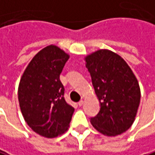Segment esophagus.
<instances>
[{
	"mask_svg": "<svg viewBox=\"0 0 155 155\" xmlns=\"http://www.w3.org/2000/svg\"><path fill=\"white\" fill-rule=\"evenodd\" d=\"M83 103H84V101H83V100H81V101H79V102H78V106H81L82 105H83Z\"/></svg>",
	"mask_w": 155,
	"mask_h": 155,
	"instance_id": "34e87169",
	"label": "esophagus"
}]
</instances>
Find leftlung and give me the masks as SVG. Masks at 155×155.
Masks as SVG:
<instances>
[{
    "label": "left lung",
    "instance_id": "8db88e82",
    "mask_svg": "<svg viewBox=\"0 0 155 155\" xmlns=\"http://www.w3.org/2000/svg\"><path fill=\"white\" fill-rule=\"evenodd\" d=\"M86 67L100 103L92 126L109 137L118 136L133 124L140 103V88L132 70L118 54L98 49L86 56Z\"/></svg>",
    "mask_w": 155,
    "mask_h": 155
}]
</instances>
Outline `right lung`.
<instances>
[{"label":"right lung","mask_w":155,"mask_h":155,"mask_svg":"<svg viewBox=\"0 0 155 155\" xmlns=\"http://www.w3.org/2000/svg\"><path fill=\"white\" fill-rule=\"evenodd\" d=\"M69 55L55 45L40 50L25 68L18 85V101L28 126L52 138L64 133L74 108L64 97L60 74Z\"/></svg>","instance_id":"obj_1"}]
</instances>
